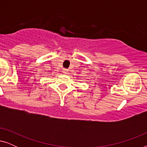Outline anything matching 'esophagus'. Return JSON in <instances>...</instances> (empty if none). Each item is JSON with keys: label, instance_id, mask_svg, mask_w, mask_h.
Returning a JSON list of instances; mask_svg holds the SVG:
<instances>
[{"label": "esophagus", "instance_id": "obj_1", "mask_svg": "<svg viewBox=\"0 0 147 147\" xmlns=\"http://www.w3.org/2000/svg\"><path fill=\"white\" fill-rule=\"evenodd\" d=\"M63 73L64 74H67V73H68V70L67 69H63Z\"/></svg>", "mask_w": 147, "mask_h": 147}]
</instances>
